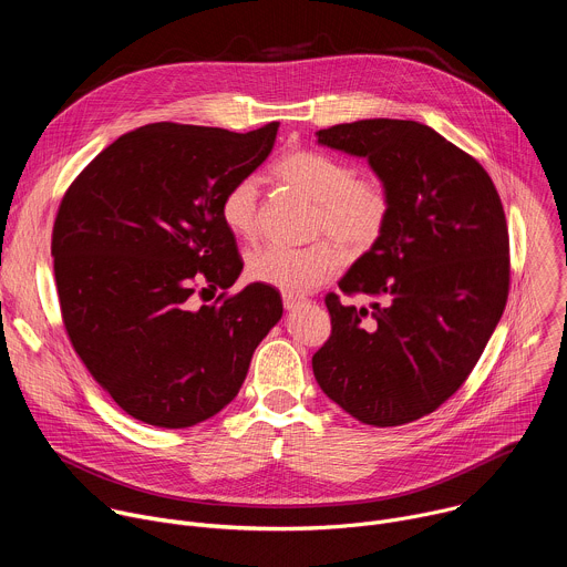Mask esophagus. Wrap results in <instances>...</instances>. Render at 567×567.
<instances>
[{
    "label": "esophagus",
    "mask_w": 567,
    "mask_h": 567,
    "mask_svg": "<svg viewBox=\"0 0 567 567\" xmlns=\"http://www.w3.org/2000/svg\"><path fill=\"white\" fill-rule=\"evenodd\" d=\"M305 302V298L302 296H293V293H282V305H285V309H296L298 305H302Z\"/></svg>",
    "instance_id": "obj_1"
}]
</instances>
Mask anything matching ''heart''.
Here are the masks:
<instances>
[{"label":"heart","mask_w":567,"mask_h":567,"mask_svg":"<svg viewBox=\"0 0 567 567\" xmlns=\"http://www.w3.org/2000/svg\"><path fill=\"white\" fill-rule=\"evenodd\" d=\"M274 175L313 202L311 235L332 237L350 254L372 249L390 221L392 195L388 184L377 175H357V168L341 156L296 150L278 161ZM219 217L237 237L251 239L258 233L256 177H241L228 186ZM333 243L318 239L300 249L267 245L249 254L247 276L285 293H307L341 271L346 256L340 244Z\"/></svg>","instance_id":"obj_1"}]
</instances>
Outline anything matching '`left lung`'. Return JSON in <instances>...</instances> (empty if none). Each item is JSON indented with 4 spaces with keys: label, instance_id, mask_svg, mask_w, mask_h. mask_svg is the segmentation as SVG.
<instances>
[{
    "label": "left lung",
    "instance_id": "1",
    "mask_svg": "<svg viewBox=\"0 0 567 567\" xmlns=\"http://www.w3.org/2000/svg\"><path fill=\"white\" fill-rule=\"evenodd\" d=\"M365 156L392 195L377 245L328 293L332 334L313 377L370 426L415 422L457 392L489 343L509 293V233L498 190L477 161L417 121L365 118L316 132Z\"/></svg>",
    "mask_w": 567,
    "mask_h": 567
}]
</instances>
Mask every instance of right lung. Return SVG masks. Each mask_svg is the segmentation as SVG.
<instances>
[{
  "label": "right lung",
  "instance_id": "right-lung-1",
  "mask_svg": "<svg viewBox=\"0 0 567 567\" xmlns=\"http://www.w3.org/2000/svg\"><path fill=\"white\" fill-rule=\"evenodd\" d=\"M278 125H143L107 145L60 202L51 256L64 330L138 422L188 429L217 415L282 316L280 293L262 282L195 300L233 287L245 265L219 204L269 156Z\"/></svg>",
  "mask_w": 567,
  "mask_h": 567
}]
</instances>
